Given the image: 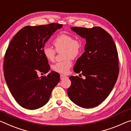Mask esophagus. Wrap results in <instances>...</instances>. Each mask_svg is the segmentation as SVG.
<instances>
[{
	"instance_id": "esophagus-1",
	"label": "esophagus",
	"mask_w": 131,
	"mask_h": 131,
	"mask_svg": "<svg viewBox=\"0 0 131 131\" xmlns=\"http://www.w3.org/2000/svg\"><path fill=\"white\" fill-rule=\"evenodd\" d=\"M66 78V76L63 75V74H61V75H60V78H61V80H63Z\"/></svg>"
}]
</instances>
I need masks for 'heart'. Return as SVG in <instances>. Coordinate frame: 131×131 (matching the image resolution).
<instances>
[{
    "label": "heart",
    "mask_w": 131,
    "mask_h": 131,
    "mask_svg": "<svg viewBox=\"0 0 131 131\" xmlns=\"http://www.w3.org/2000/svg\"><path fill=\"white\" fill-rule=\"evenodd\" d=\"M53 44L58 52L64 51L63 57L66 60L55 63L52 66V69L58 73L67 74L72 65L70 58L74 59L80 54L82 48V41L80 39H74V37L70 35L62 34L53 40ZM42 53L48 61H53L54 60L56 52L51 47H43Z\"/></svg>",
    "instance_id": "1"
}]
</instances>
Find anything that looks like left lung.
Listing matches in <instances>:
<instances>
[{"label": "left lung", "instance_id": "8db88e82", "mask_svg": "<svg viewBox=\"0 0 131 131\" xmlns=\"http://www.w3.org/2000/svg\"><path fill=\"white\" fill-rule=\"evenodd\" d=\"M71 30L86 39L84 53L73 68L75 73L86 78L69 77L71 86L67 89L68 96L81 107H95L108 96L117 82L119 73L117 47L110 34L100 27H74Z\"/></svg>", "mask_w": 131, "mask_h": 131}]
</instances>
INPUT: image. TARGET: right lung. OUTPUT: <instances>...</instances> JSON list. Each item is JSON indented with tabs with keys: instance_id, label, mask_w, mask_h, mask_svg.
<instances>
[{
	"instance_id": "add662e5",
	"label": "right lung",
	"mask_w": 131,
	"mask_h": 131,
	"mask_svg": "<svg viewBox=\"0 0 131 131\" xmlns=\"http://www.w3.org/2000/svg\"><path fill=\"white\" fill-rule=\"evenodd\" d=\"M63 25L52 23L26 26L10 41L4 60V75L12 95L20 106L36 110L46 104L60 75L50 69L42 48L51 36ZM42 74V73H41Z\"/></svg>"
}]
</instances>
